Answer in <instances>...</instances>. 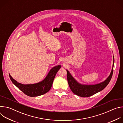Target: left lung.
Returning <instances> with one entry per match:
<instances>
[{"label":"left lung","instance_id":"1","mask_svg":"<svg viewBox=\"0 0 123 123\" xmlns=\"http://www.w3.org/2000/svg\"><path fill=\"white\" fill-rule=\"evenodd\" d=\"M114 58L110 75L104 81L95 85H83L78 83L67 69V79L68 85L71 91L76 95L82 97H90L102 91L106 87L110 82L113 72Z\"/></svg>","mask_w":123,"mask_h":123}]
</instances>
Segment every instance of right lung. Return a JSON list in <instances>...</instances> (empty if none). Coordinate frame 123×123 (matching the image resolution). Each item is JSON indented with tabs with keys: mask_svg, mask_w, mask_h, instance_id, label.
I'll use <instances>...</instances> for the list:
<instances>
[{
	"mask_svg": "<svg viewBox=\"0 0 123 123\" xmlns=\"http://www.w3.org/2000/svg\"><path fill=\"white\" fill-rule=\"evenodd\" d=\"M60 68V65L52 68L43 80L36 84L24 85L17 82L10 74L9 76L13 84L24 94L30 97H36L44 94L50 90L55 77Z\"/></svg>",
	"mask_w": 123,
	"mask_h": 123,
	"instance_id": "1",
	"label": "right lung"
}]
</instances>
